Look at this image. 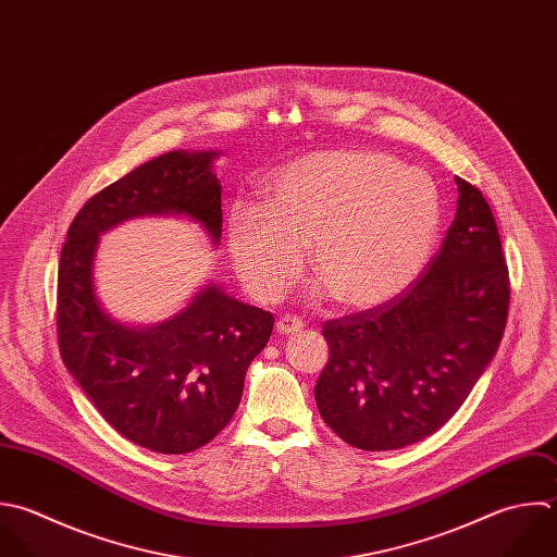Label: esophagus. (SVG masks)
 <instances>
[{
	"mask_svg": "<svg viewBox=\"0 0 557 557\" xmlns=\"http://www.w3.org/2000/svg\"><path fill=\"white\" fill-rule=\"evenodd\" d=\"M304 327V321L299 317H293V314H286V317H280L277 321V332L288 336V334H295Z\"/></svg>",
	"mask_w": 557,
	"mask_h": 557,
	"instance_id": "1",
	"label": "esophagus"
}]
</instances>
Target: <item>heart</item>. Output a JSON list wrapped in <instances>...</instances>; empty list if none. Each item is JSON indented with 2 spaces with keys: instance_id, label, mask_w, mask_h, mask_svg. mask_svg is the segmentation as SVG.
<instances>
[{
  "instance_id": "obj_1",
  "label": "heart",
  "mask_w": 557,
  "mask_h": 557,
  "mask_svg": "<svg viewBox=\"0 0 557 557\" xmlns=\"http://www.w3.org/2000/svg\"><path fill=\"white\" fill-rule=\"evenodd\" d=\"M443 225L434 180L380 151H317L284 166L267 210L238 203L227 245L238 277L277 301L301 277L306 251L334 299L371 310L397 299L425 271Z\"/></svg>"
}]
</instances>
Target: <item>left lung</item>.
Wrapping results in <instances>:
<instances>
[{"label":"left lung","instance_id":"1","mask_svg":"<svg viewBox=\"0 0 557 557\" xmlns=\"http://www.w3.org/2000/svg\"><path fill=\"white\" fill-rule=\"evenodd\" d=\"M443 247L397 299L323 325L330 360L314 386L330 430L351 447L391 451L438 432L495 358L510 275L488 201L456 177Z\"/></svg>","mask_w":557,"mask_h":557}]
</instances>
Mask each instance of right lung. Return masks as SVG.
<instances>
[{"label":"right lung","mask_w":557,"mask_h":557,"mask_svg":"<svg viewBox=\"0 0 557 557\" xmlns=\"http://www.w3.org/2000/svg\"><path fill=\"white\" fill-rule=\"evenodd\" d=\"M216 151H169L92 195L69 225L58 264V345L73 380L127 441L156 454H190L234 417L273 314L216 284L164 323L129 327L99 304L92 262L99 234L145 214H184L221 240Z\"/></svg>","instance_id":"1"}]
</instances>
